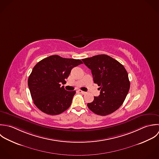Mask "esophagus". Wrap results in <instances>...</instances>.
Returning a JSON list of instances; mask_svg holds the SVG:
<instances>
[{"label":"esophagus","mask_w":159,"mask_h":159,"mask_svg":"<svg viewBox=\"0 0 159 159\" xmlns=\"http://www.w3.org/2000/svg\"><path fill=\"white\" fill-rule=\"evenodd\" d=\"M78 92L80 93H81V94H85L86 93V92H84V91H81V90H78Z\"/></svg>","instance_id":"obj_1"}]
</instances>
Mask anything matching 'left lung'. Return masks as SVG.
Listing matches in <instances>:
<instances>
[{
	"label": "left lung",
	"instance_id": "8db88e82",
	"mask_svg": "<svg viewBox=\"0 0 159 159\" xmlns=\"http://www.w3.org/2000/svg\"><path fill=\"white\" fill-rule=\"evenodd\" d=\"M91 70L94 83L98 84L100 95L88 104L94 113L109 115L121 106L128 93L130 83L125 67L112 57L102 54L82 60Z\"/></svg>",
	"mask_w": 159,
	"mask_h": 159
}]
</instances>
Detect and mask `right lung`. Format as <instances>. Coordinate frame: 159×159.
Segmentation results:
<instances>
[{"label": "right lung", "mask_w": 159, "mask_h": 159, "mask_svg": "<svg viewBox=\"0 0 159 159\" xmlns=\"http://www.w3.org/2000/svg\"><path fill=\"white\" fill-rule=\"evenodd\" d=\"M83 63L79 59L62 58L54 55L39 61L30 74L28 84L33 102L40 110L55 115L71 104L75 91H68L64 84L73 68Z\"/></svg>", "instance_id": "1"}]
</instances>
